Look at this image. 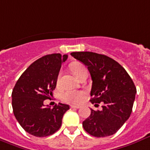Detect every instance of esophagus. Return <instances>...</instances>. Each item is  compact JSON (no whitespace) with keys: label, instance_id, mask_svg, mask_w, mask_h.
I'll return each mask as SVG.
<instances>
[{"label":"esophagus","instance_id":"1","mask_svg":"<svg viewBox=\"0 0 150 150\" xmlns=\"http://www.w3.org/2000/svg\"><path fill=\"white\" fill-rule=\"evenodd\" d=\"M70 108L71 109H79L80 106H78V105H70Z\"/></svg>","mask_w":150,"mask_h":150}]
</instances>
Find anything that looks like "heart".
Wrapping results in <instances>:
<instances>
[{
  "label": "heart",
  "instance_id": "heart-1",
  "mask_svg": "<svg viewBox=\"0 0 150 150\" xmlns=\"http://www.w3.org/2000/svg\"><path fill=\"white\" fill-rule=\"evenodd\" d=\"M70 69L73 71V73L76 75V77L83 70L87 69L83 64L79 63V62L72 63L70 65ZM59 78H60V74H59V79H58V82L59 81ZM83 98H84V92L82 91H76V90H67L61 95V98L63 102L70 103L73 105H78V104L81 103L82 101L83 100Z\"/></svg>",
  "mask_w": 150,
  "mask_h": 150
}]
</instances>
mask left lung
Listing matches in <instances>:
<instances>
[{
  "mask_svg": "<svg viewBox=\"0 0 150 150\" xmlns=\"http://www.w3.org/2000/svg\"><path fill=\"white\" fill-rule=\"evenodd\" d=\"M71 55L91 74V103H103L102 110L91 109V115L83 121V129L97 138L115 134L132 113L136 94L132 79L121 65L105 54L77 52Z\"/></svg>",
  "mask_w": 150,
  "mask_h": 150,
  "instance_id": "obj_1",
  "label": "left lung"
}]
</instances>
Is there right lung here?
I'll list each match as a JSON object with an SVG mask.
<instances>
[{
    "label": "right lung",
    "mask_w": 150,
    "mask_h": 150,
    "mask_svg": "<svg viewBox=\"0 0 150 150\" xmlns=\"http://www.w3.org/2000/svg\"><path fill=\"white\" fill-rule=\"evenodd\" d=\"M67 54H51L41 57L23 72L11 93L12 109L23 129L36 137L54 134L62 125V117L69 106L59 103L45 106L56 87L57 79Z\"/></svg>",
    "instance_id": "add662e5"
}]
</instances>
